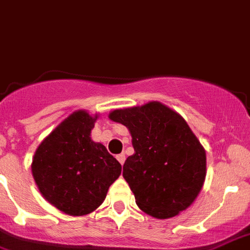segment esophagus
Returning a JSON list of instances; mask_svg holds the SVG:
<instances>
[{
  "label": "esophagus",
  "mask_w": 250,
  "mask_h": 250,
  "mask_svg": "<svg viewBox=\"0 0 250 250\" xmlns=\"http://www.w3.org/2000/svg\"><path fill=\"white\" fill-rule=\"evenodd\" d=\"M116 157H117V160H118V161H119V164H121V165L125 164V153H119V155H117Z\"/></svg>",
  "instance_id": "1"
}]
</instances>
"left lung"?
Listing matches in <instances>:
<instances>
[{
  "instance_id": "obj_1",
  "label": "left lung",
  "mask_w": 250,
  "mask_h": 250,
  "mask_svg": "<svg viewBox=\"0 0 250 250\" xmlns=\"http://www.w3.org/2000/svg\"><path fill=\"white\" fill-rule=\"evenodd\" d=\"M109 118L131 132L134 153L123 177L138 208L157 219L188 209L205 181L206 153L185 119L158 102L113 110Z\"/></svg>"
}]
</instances>
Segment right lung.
<instances>
[{
    "mask_svg": "<svg viewBox=\"0 0 250 250\" xmlns=\"http://www.w3.org/2000/svg\"><path fill=\"white\" fill-rule=\"evenodd\" d=\"M98 116L78 110L41 142L32 160V176L42 196L60 211L79 216L94 211L122 166L90 132Z\"/></svg>",
    "mask_w": 250,
    "mask_h": 250,
    "instance_id": "add662e5",
    "label": "right lung"
}]
</instances>
